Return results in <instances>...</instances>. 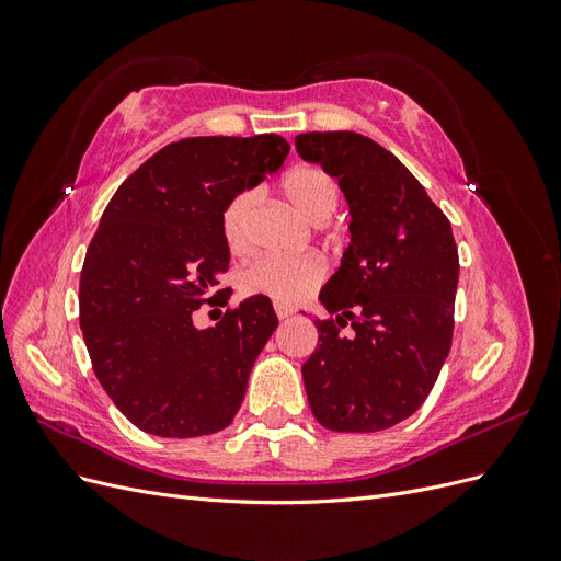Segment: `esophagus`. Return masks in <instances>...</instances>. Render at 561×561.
Wrapping results in <instances>:
<instances>
[{
    "label": "esophagus",
    "instance_id": "34e87169",
    "mask_svg": "<svg viewBox=\"0 0 561 561\" xmlns=\"http://www.w3.org/2000/svg\"><path fill=\"white\" fill-rule=\"evenodd\" d=\"M274 311H276L278 320H287V318L293 316V309H290V307H285V304H274Z\"/></svg>",
    "mask_w": 561,
    "mask_h": 561
}]
</instances>
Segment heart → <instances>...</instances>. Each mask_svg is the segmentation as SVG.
Masks as SVG:
<instances>
[{
    "label": "heart",
    "mask_w": 561,
    "mask_h": 561,
    "mask_svg": "<svg viewBox=\"0 0 561 561\" xmlns=\"http://www.w3.org/2000/svg\"><path fill=\"white\" fill-rule=\"evenodd\" d=\"M283 196L311 225H325L339 206V184L320 165H297L280 180ZM254 194L239 192L222 213V233L231 252H245L250 245V219ZM325 274V264L316 254L301 257H260L239 274L245 295H262L280 304H295L307 297Z\"/></svg>",
    "instance_id": "obj_1"
}]
</instances>
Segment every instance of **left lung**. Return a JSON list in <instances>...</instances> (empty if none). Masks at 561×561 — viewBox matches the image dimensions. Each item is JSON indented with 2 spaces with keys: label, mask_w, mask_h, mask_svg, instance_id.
Wrapping results in <instances>:
<instances>
[{
  "label": "left lung",
  "mask_w": 561,
  "mask_h": 561,
  "mask_svg": "<svg viewBox=\"0 0 561 561\" xmlns=\"http://www.w3.org/2000/svg\"><path fill=\"white\" fill-rule=\"evenodd\" d=\"M295 147L339 180L351 215V243L320 290L334 318L316 320L320 344L301 367L311 412L330 431H386L428 398L451 348V225L421 182L360 133H301Z\"/></svg>",
  "instance_id": "obj_1"
}]
</instances>
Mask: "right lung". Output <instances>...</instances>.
Segmentation results:
<instances>
[{
    "mask_svg": "<svg viewBox=\"0 0 561 561\" xmlns=\"http://www.w3.org/2000/svg\"><path fill=\"white\" fill-rule=\"evenodd\" d=\"M290 154L280 135L186 138L145 161L100 219L79 283V322L93 371L140 431L198 437L227 428L250 369L278 328L262 295L215 328L192 313L225 301L227 203L276 173Z\"/></svg>",
    "mask_w": 561,
    "mask_h": 561,
    "instance_id": "1",
    "label": "right lung"
}]
</instances>
